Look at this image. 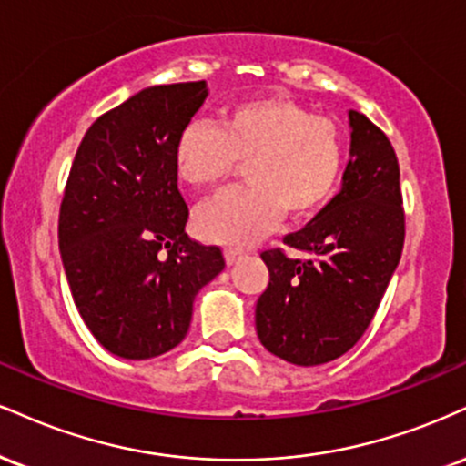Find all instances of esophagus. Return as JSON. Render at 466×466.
<instances>
[{
    "label": "esophagus",
    "mask_w": 466,
    "mask_h": 466,
    "mask_svg": "<svg viewBox=\"0 0 466 466\" xmlns=\"http://www.w3.org/2000/svg\"><path fill=\"white\" fill-rule=\"evenodd\" d=\"M245 256V251L243 249H237V248H228L226 249V262H228V267H232V265H237V262L240 260V258Z\"/></svg>",
    "instance_id": "1"
}]
</instances>
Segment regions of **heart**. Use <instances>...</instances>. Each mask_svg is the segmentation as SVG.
Listing matches in <instances>:
<instances>
[{
    "mask_svg": "<svg viewBox=\"0 0 466 466\" xmlns=\"http://www.w3.org/2000/svg\"><path fill=\"white\" fill-rule=\"evenodd\" d=\"M243 162L248 184L208 201L195 226L215 243L248 248L289 218L315 215L332 199L345 167L334 121L287 97H254L229 106L218 126L193 121L173 149L177 177L212 188Z\"/></svg>",
    "mask_w": 466,
    "mask_h": 466,
    "instance_id": "heart-1",
    "label": "heart"
}]
</instances>
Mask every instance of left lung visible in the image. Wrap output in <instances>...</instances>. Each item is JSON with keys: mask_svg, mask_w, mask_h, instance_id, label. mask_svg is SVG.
<instances>
[{"mask_svg": "<svg viewBox=\"0 0 466 466\" xmlns=\"http://www.w3.org/2000/svg\"><path fill=\"white\" fill-rule=\"evenodd\" d=\"M350 162L339 195L284 238L310 258L293 260L279 249L262 254L268 287L256 304L258 339L297 367L336 360L360 340L403 249L393 145L356 110H350Z\"/></svg>", "mask_w": 466, "mask_h": 466, "instance_id": "1", "label": "left lung"}]
</instances>
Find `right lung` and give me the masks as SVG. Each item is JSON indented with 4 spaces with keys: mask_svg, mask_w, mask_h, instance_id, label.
<instances>
[{
    "mask_svg": "<svg viewBox=\"0 0 466 466\" xmlns=\"http://www.w3.org/2000/svg\"><path fill=\"white\" fill-rule=\"evenodd\" d=\"M206 82L149 86L84 134L60 204L58 245L73 301L110 354L147 360L187 336L195 297L226 267L184 232L173 149Z\"/></svg>",
    "mask_w": 466,
    "mask_h": 466,
    "instance_id": "1",
    "label": "right lung"
}]
</instances>
